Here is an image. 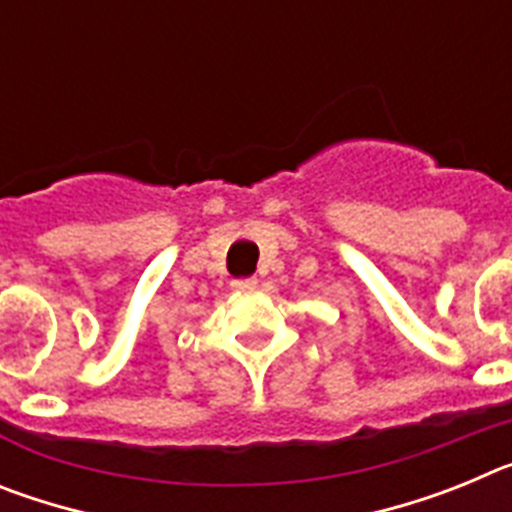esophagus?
Instances as JSON below:
<instances>
[{
    "instance_id": "34e87169",
    "label": "esophagus",
    "mask_w": 512,
    "mask_h": 512,
    "mask_svg": "<svg viewBox=\"0 0 512 512\" xmlns=\"http://www.w3.org/2000/svg\"><path fill=\"white\" fill-rule=\"evenodd\" d=\"M233 289H238V292H253V289H256V279H253V277L235 279Z\"/></svg>"
}]
</instances>
